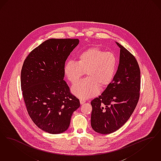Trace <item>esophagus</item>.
<instances>
[{"mask_svg": "<svg viewBox=\"0 0 161 161\" xmlns=\"http://www.w3.org/2000/svg\"><path fill=\"white\" fill-rule=\"evenodd\" d=\"M85 100H82V99H81V100H80V105H84V103H85Z\"/></svg>", "mask_w": 161, "mask_h": 161, "instance_id": "esophagus-1", "label": "esophagus"}]
</instances>
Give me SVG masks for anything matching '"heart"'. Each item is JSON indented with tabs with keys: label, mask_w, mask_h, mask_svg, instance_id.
<instances>
[{
	"label": "heart",
	"mask_w": 161,
	"mask_h": 161,
	"mask_svg": "<svg viewBox=\"0 0 161 161\" xmlns=\"http://www.w3.org/2000/svg\"><path fill=\"white\" fill-rule=\"evenodd\" d=\"M117 65V58L114 53L92 47L82 52L77 62L69 61L66 63L64 71L72 84L76 83L86 73L87 78L71 88L75 96L86 99L98 94L99 86L105 87L112 82Z\"/></svg>",
	"instance_id": "heart-1"
}]
</instances>
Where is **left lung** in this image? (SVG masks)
Listing matches in <instances>:
<instances>
[{
	"label": "left lung",
	"mask_w": 161,
	"mask_h": 161,
	"mask_svg": "<svg viewBox=\"0 0 161 161\" xmlns=\"http://www.w3.org/2000/svg\"><path fill=\"white\" fill-rule=\"evenodd\" d=\"M118 70L112 82L91 101V125L101 134L113 133L130 117L140 97V70L135 58L123 46Z\"/></svg>",
	"instance_id": "1"
}]
</instances>
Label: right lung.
<instances>
[{
	"label": "right lung",
	"mask_w": 161,
	"mask_h": 161,
	"mask_svg": "<svg viewBox=\"0 0 161 161\" xmlns=\"http://www.w3.org/2000/svg\"><path fill=\"white\" fill-rule=\"evenodd\" d=\"M79 43L78 39H49L34 49L23 63L21 88L28 114L47 133L66 131L73 113L80 106L64 80L65 61Z\"/></svg>",
	"instance_id": "right-lung-1"
}]
</instances>
